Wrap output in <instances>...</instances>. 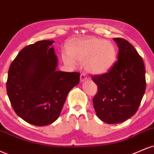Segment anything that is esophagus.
<instances>
[{"label": "esophagus", "instance_id": "esophagus-1", "mask_svg": "<svg viewBox=\"0 0 154 154\" xmlns=\"http://www.w3.org/2000/svg\"><path fill=\"white\" fill-rule=\"evenodd\" d=\"M87 79V75L85 73H82L80 75V81L81 82H84Z\"/></svg>", "mask_w": 154, "mask_h": 154}]
</instances>
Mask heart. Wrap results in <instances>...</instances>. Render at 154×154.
Returning <instances> with one entry per match:
<instances>
[{"mask_svg":"<svg viewBox=\"0 0 154 154\" xmlns=\"http://www.w3.org/2000/svg\"><path fill=\"white\" fill-rule=\"evenodd\" d=\"M66 50L68 54H62L65 64L75 66L76 62L85 63V69L95 75L108 72L117 58V49L113 44L94 37L69 42Z\"/></svg>","mask_w":154,"mask_h":154,"instance_id":"b5f03b06","label":"heart"}]
</instances>
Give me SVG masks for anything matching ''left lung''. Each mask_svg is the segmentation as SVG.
<instances>
[{
  "mask_svg": "<svg viewBox=\"0 0 154 154\" xmlns=\"http://www.w3.org/2000/svg\"><path fill=\"white\" fill-rule=\"evenodd\" d=\"M119 49L110 71L92 79L97 85L93 106L97 117L108 124L120 123L136 112L146 90L143 61L128 41L113 38Z\"/></svg>",
  "mask_w": 154,
  "mask_h": 154,
  "instance_id": "left-lung-1",
  "label": "left lung"
}]
</instances>
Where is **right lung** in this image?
Here are the masks:
<instances>
[{
    "label": "right lung",
    "instance_id": "add662e5",
    "mask_svg": "<svg viewBox=\"0 0 154 154\" xmlns=\"http://www.w3.org/2000/svg\"><path fill=\"white\" fill-rule=\"evenodd\" d=\"M54 42L39 41L24 47L8 70L7 94L15 112L37 126L57 120L70 90L79 82V72L57 70Z\"/></svg>",
    "mask_w": 154,
    "mask_h": 154
}]
</instances>
